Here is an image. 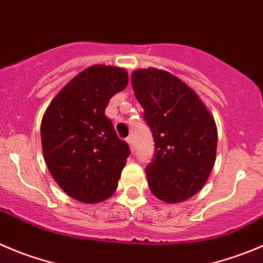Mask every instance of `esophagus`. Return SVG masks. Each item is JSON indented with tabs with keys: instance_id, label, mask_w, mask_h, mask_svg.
Here are the masks:
<instances>
[{
	"instance_id": "1",
	"label": "esophagus",
	"mask_w": 263,
	"mask_h": 263,
	"mask_svg": "<svg viewBox=\"0 0 263 263\" xmlns=\"http://www.w3.org/2000/svg\"><path fill=\"white\" fill-rule=\"evenodd\" d=\"M126 142H127V144H129V147H130V149H132V152L134 151V141H133V138H132V137H129V138L126 139Z\"/></svg>"
}]
</instances>
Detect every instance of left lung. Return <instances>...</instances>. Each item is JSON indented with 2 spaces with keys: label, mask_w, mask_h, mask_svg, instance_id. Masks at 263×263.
Masks as SVG:
<instances>
[{
  "label": "left lung",
  "mask_w": 263,
  "mask_h": 263,
  "mask_svg": "<svg viewBox=\"0 0 263 263\" xmlns=\"http://www.w3.org/2000/svg\"><path fill=\"white\" fill-rule=\"evenodd\" d=\"M132 85L154 136L149 190L165 202L184 201L202 189L214 166V119L196 92L169 72L137 69Z\"/></svg>",
  "instance_id": "8db88e82"
}]
</instances>
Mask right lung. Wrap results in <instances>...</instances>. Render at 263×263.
Here are the masks:
<instances>
[{
  "label": "right lung",
  "instance_id": "1",
  "mask_svg": "<svg viewBox=\"0 0 263 263\" xmlns=\"http://www.w3.org/2000/svg\"><path fill=\"white\" fill-rule=\"evenodd\" d=\"M127 80V72L120 67H89L58 92L42 117L47 169L74 200L96 204L116 191L130 149L104 111Z\"/></svg>",
  "mask_w": 263,
  "mask_h": 263
}]
</instances>
